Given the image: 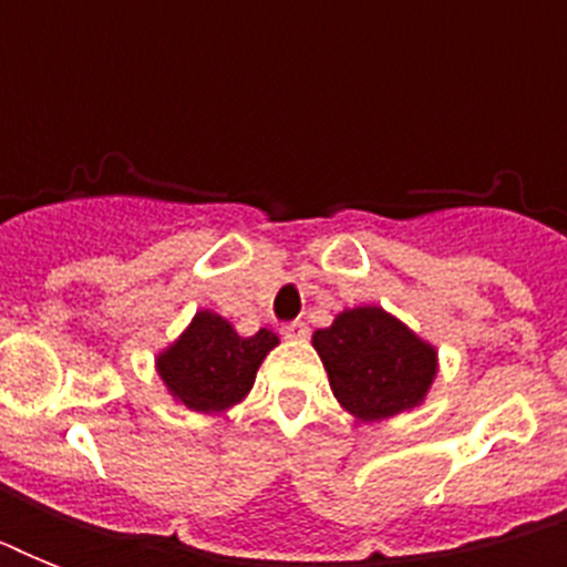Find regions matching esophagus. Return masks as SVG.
<instances>
[{
  "label": "esophagus",
  "instance_id": "esophagus-1",
  "mask_svg": "<svg viewBox=\"0 0 567 567\" xmlns=\"http://www.w3.org/2000/svg\"><path fill=\"white\" fill-rule=\"evenodd\" d=\"M282 336L291 338V341H302V338L309 336V327L302 320H291V323H282Z\"/></svg>",
  "mask_w": 567,
  "mask_h": 567
}]
</instances>
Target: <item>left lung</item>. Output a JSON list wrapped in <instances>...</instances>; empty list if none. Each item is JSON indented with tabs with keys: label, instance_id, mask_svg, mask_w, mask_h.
<instances>
[{
	"label": "left lung",
	"instance_id": "left-lung-1",
	"mask_svg": "<svg viewBox=\"0 0 567 567\" xmlns=\"http://www.w3.org/2000/svg\"><path fill=\"white\" fill-rule=\"evenodd\" d=\"M338 403L362 421H382L423 400L435 377V350L377 306L338 315L315 332Z\"/></svg>",
	"mask_w": 567,
	"mask_h": 567
}]
</instances>
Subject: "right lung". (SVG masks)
<instances>
[{
	"label": "right lung",
	"mask_w": 567,
	"mask_h": 567,
	"mask_svg": "<svg viewBox=\"0 0 567 567\" xmlns=\"http://www.w3.org/2000/svg\"><path fill=\"white\" fill-rule=\"evenodd\" d=\"M276 344L279 338L270 329L240 338L220 315L199 311L188 332L162 353L158 371L188 409L220 412L252 388L258 364Z\"/></svg>",
	"instance_id": "obj_1"
}]
</instances>
